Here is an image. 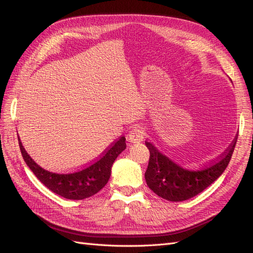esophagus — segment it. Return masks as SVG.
Here are the masks:
<instances>
[{"label": "esophagus", "mask_w": 253, "mask_h": 253, "mask_svg": "<svg viewBox=\"0 0 253 253\" xmlns=\"http://www.w3.org/2000/svg\"><path fill=\"white\" fill-rule=\"evenodd\" d=\"M144 130L141 127H135L128 133V140H129L131 143H137V142H141L144 139Z\"/></svg>", "instance_id": "obj_1"}]
</instances>
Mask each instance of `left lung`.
<instances>
[{
    "label": "left lung",
    "mask_w": 253,
    "mask_h": 253,
    "mask_svg": "<svg viewBox=\"0 0 253 253\" xmlns=\"http://www.w3.org/2000/svg\"><path fill=\"white\" fill-rule=\"evenodd\" d=\"M237 142L232 144L214 162L201 168H184L166 157L154 144L146 141L150 151L148 169L144 173L148 187L161 198L169 201H185L202 192L213 184L227 168Z\"/></svg>",
    "instance_id": "1"
}]
</instances>
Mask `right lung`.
<instances>
[{
	"mask_svg": "<svg viewBox=\"0 0 253 253\" xmlns=\"http://www.w3.org/2000/svg\"><path fill=\"white\" fill-rule=\"evenodd\" d=\"M21 155L32 173L46 188L69 200H83L95 195L103 188L111 176V169L116 158L126 149V138L121 137L106 149L102 157L87 168L67 174H57L38 165L26 152L18 137Z\"/></svg>",
	"mask_w": 253,
	"mask_h": 253,
	"instance_id": "obj_1",
	"label": "right lung"
}]
</instances>
